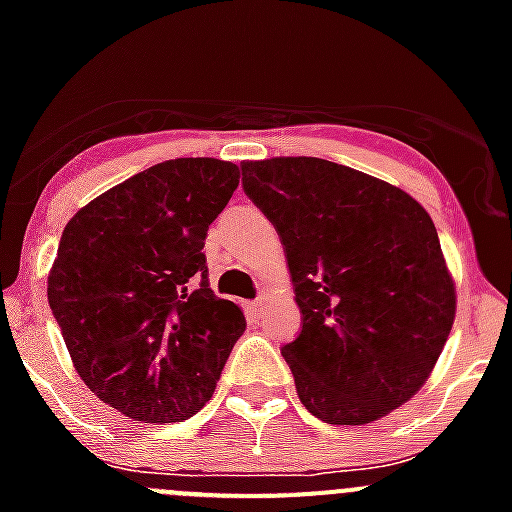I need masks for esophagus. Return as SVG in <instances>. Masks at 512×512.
<instances>
[{"label": "esophagus", "instance_id": "esophagus-1", "mask_svg": "<svg viewBox=\"0 0 512 512\" xmlns=\"http://www.w3.org/2000/svg\"><path fill=\"white\" fill-rule=\"evenodd\" d=\"M262 307H265V297H257L255 302L247 304V309H250L252 317H260V314H262Z\"/></svg>", "mask_w": 512, "mask_h": 512}]
</instances>
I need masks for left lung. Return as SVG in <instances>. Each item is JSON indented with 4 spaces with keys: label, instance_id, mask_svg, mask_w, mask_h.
<instances>
[{
    "label": "left lung",
    "instance_id": "8db88e82",
    "mask_svg": "<svg viewBox=\"0 0 512 512\" xmlns=\"http://www.w3.org/2000/svg\"><path fill=\"white\" fill-rule=\"evenodd\" d=\"M242 188L285 245L302 332L282 347L299 401L361 426L436 366L456 287L431 215L396 185L322 158L247 160Z\"/></svg>",
    "mask_w": 512,
    "mask_h": 512
}]
</instances>
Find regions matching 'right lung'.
I'll list each match as a JSON object with an SVG mask.
<instances>
[{"label":"right lung","instance_id":"right-lung-1","mask_svg":"<svg viewBox=\"0 0 512 512\" xmlns=\"http://www.w3.org/2000/svg\"><path fill=\"white\" fill-rule=\"evenodd\" d=\"M237 183L227 160H163L64 227L46 287L51 314L84 384L128 418L198 414L245 332L242 309L210 289L203 252Z\"/></svg>","mask_w":512,"mask_h":512}]
</instances>
